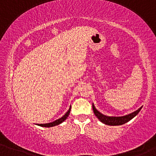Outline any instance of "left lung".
Wrapping results in <instances>:
<instances>
[{
    "mask_svg": "<svg viewBox=\"0 0 156 156\" xmlns=\"http://www.w3.org/2000/svg\"><path fill=\"white\" fill-rule=\"evenodd\" d=\"M92 108L94 114H95L96 117L104 124L108 125H121L128 122L130 119H133L134 117H136L138 114V113L141 111V107L140 108L138 109L137 111H136V112L131 113V114H128V115L123 116V117H107V116L103 115L101 113L98 112L94 105H92Z\"/></svg>",
    "mask_w": 156,
    "mask_h": 156,
    "instance_id": "left-lung-1",
    "label": "left lung"
}]
</instances>
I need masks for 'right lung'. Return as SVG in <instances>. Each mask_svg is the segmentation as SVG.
Listing matches in <instances>:
<instances>
[{
	"label": "right lung",
	"mask_w": 156,
	"mask_h": 156,
	"mask_svg": "<svg viewBox=\"0 0 156 156\" xmlns=\"http://www.w3.org/2000/svg\"><path fill=\"white\" fill-rule=\"evenodd\" d=\"M70 109H71V106H70V108H69V110H68V112L66 113L65 114H64L63 117H62V118H60V119H57V120L53 122L47 123V124H39L38 125H39V126H42V127H48H48H53V126H55V125H59L62 122H63L68 117V116H69V112H70Z\"/></svg>",
	"instance_id": "1"
}]
</instances>
